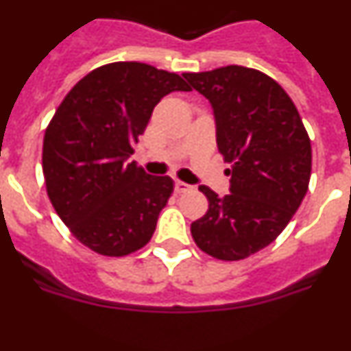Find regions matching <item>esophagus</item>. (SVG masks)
I'll use <instances>...</instances> for the list:
<instances>
[{
  "mask_svg": "<svg viewBox=\"0 0 351 351\" xmlns=\"http://www.w3.org/2000/svg\"><path fill=\"white\" fill-rule=\"evenodd\" d=\"M173 188H176V193H188V191L193 190V186L186 184V182H182V181H176Z\"/></svg>",
  "mask_w": 351,
  "mask_h": 351,
  "instance_id": "esophagus-1",
  "label": "esophagus"
}]
</instances>
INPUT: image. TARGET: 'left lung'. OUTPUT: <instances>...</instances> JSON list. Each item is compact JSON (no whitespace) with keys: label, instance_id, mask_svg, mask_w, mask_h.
Wrapping results in <instances>:
<instances>
[{"label":"left lung","instance_id":"1","mask_svg":"<svg viewBox=\"0 0 351 351\" xmlns=\"http://www.w3.org/2000/svg\"><path fill=\"white\" fill-rule=\"evenodd\" d=\"M182 75L213 105L232 176L223 198L198 188L209 209L191 223V235L214 258L244 260L276 241L299 209L311 178V141L290 96L262 71L230 64Z\"/></svg>","mask_w":351,"mask_h":351}]
</instances>
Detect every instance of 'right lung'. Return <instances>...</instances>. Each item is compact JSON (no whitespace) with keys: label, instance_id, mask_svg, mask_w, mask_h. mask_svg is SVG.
Listing matches in <instances>:
<instances>
[{"label":"right lung","instance_id":"1","mask_svg":"<svg viewBox=\"0 0 351 351\" xmlns=\"http://www.w3.org/2000/svg\"><path fill=\"white\" fill-rule=\"evenodd\" d=\"M190 89L178 73L117 61L89 71L52 116L42 151L47 195L71 235L98 255L126 256L153 237L173 181L128 158L158 101Z\"/></svg>","mask_w":351,"mask_h":351}]
</instances>
